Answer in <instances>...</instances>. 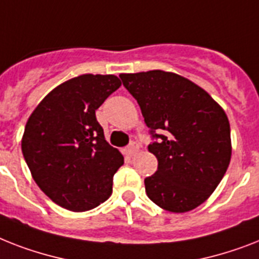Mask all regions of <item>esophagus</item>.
<instances>
[{
	"label": "esophagus",
	"mask_w": 259,
	"mask_h": 259,
	"mask_svg": "<svg viewBox=\"0 0 259 259\" xmlns=\"http://www.w3.org/2000/svg\"><path fill=\"white\" fill-rule=\"evenodd\" d=\"M138 145L136 144V142H133V144L130 145L129 148L126 149V154L129 155V157H133V155H136L137 153H138Z\"/></svg>",
	"instance_id": "esophagus-1"
}]
</instances>
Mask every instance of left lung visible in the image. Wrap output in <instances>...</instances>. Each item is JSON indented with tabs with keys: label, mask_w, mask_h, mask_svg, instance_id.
<instances>
[{
	"label": "left lung",
	"mask_w": 259,
	"mask_h": 259,
	"mask_svg": "<svg viewBox=\"0 0 259 259\" xmlns=\"http://www.w3.org/2000/svg\"><path fill=\"white\" fill-rule=\"evenodd\" d=\"M158 142L149 151L158 169L145 178L149 198L171 213H186L209 198L232 158L228 115L206 90L163 70L119 74Z\"/></svg>",
	"instance_id": "left-lung-1"
}]
</instances>
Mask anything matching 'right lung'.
<instances>
[{"mask_svg": "<svg viewBox=\"0 0 259 259\" xmlns=\"http://www.w3.org/2000/svg\"><path fill=\"white\" fill-rule=\"evenodd\" d=\"M121 86L113 74H82L33 110L21 141L31 177L54 203L86 211L105 202L123 157L106 142L96 110Z\"/></svg>", "mask_w": 259, "mask_h": 259, "instance_id": "right-lung-1", "label": "right lung"}]
</instances>
